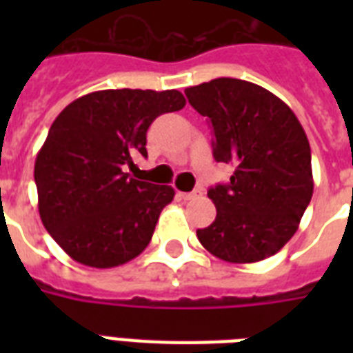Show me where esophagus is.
<instances>
[{"mask_svg":"<svg viewBox=\"0 0 353 353\" xmlns=\"http://www.w3.org/2000/svg\"><path fill=\"white\" fill-rule=\"evenodd\" d=\"M198 196H201V190H194V192H179V198L185 199V201L198 198Z\"/></svg>","mask_w":353,"mask_h":353,"instance_id":"1","label":"esophagus"}]
</instances>
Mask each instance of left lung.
I'll return each mask as SVG.
<instances>
[{
	"mask_svg": "<svg viewBox=\"0 0 353 353\" xmlns=\"http://www.w3.org/2000/svg\"><path fill=\"white\" fill-rule=\"evenodd\" d=\"M209 119L214 159L234 166L207 196L216 220L198 229L201 245L231 263L273 256L291 240L313 196L312 150L291 108L262 85L214 79L185 90Z\"/></svg>",
	"mask_w": 353,
	"mask_h": 353,
	"instance_id": "8db88e82",
	"label": "left lung"
}]
</instances>
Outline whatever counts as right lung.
Returning a JSON list of instances; mask_svg holds the SVG:
<instances>
[{
  "instance_id": "right-lung-1",
  "label": "right lung",
  "mask_w": 353,
  "mask_h": 353,
  "mask_svg": "<svg viewBox=\"0 0 353 353\" xmlns=\"http://www.w3.org/2000/svg\"><path fill=\"white\" fill-rule=\"evenodd\" d=\"M185 104L177 90H102L54 119L34 163L38 210L74 262L117 268L146 249L176 192L133 179L126 168L135 155L146 157L150 124Z\"/></svg>"
}]
</instances>
